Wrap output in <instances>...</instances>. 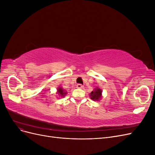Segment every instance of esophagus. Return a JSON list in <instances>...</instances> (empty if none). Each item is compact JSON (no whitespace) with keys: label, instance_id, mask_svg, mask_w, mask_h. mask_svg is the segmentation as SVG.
<instances>
[{"label":"esophagus","instance_id":"obj_1","mask_svg":"<svg viewBox=\"0 0 155 155\" xmlns=\"http://www.w3.org/2000/svg\"><path fill=\"white\" fill-rule=\"evenodd\" d=\"M77 87L78 88H82L83 87V85H81V84H78L77 85Z\"/></svg>","mask_w":155,"mask_h":155}]
</instances>
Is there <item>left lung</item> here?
I'll use <instances>...</instances> for the list:
<instances>
[{
  "instance_id": "8db88e82",
  "label": "left lung",
  "mask_w": 155,
  "mask_h": 155,
  "mask_svg": "<svg viewBox=\"0 0 155 155\" xmlns=\"http://www.w3.org/2000/svg\"><path fill=\"white\" fill-rule=\"evenodd\" d=\"M101 92H101V90L100 88H95V90L92 91L90 94L91 98L94 101L99 100L100 98H101Z\"/></svg>"
}]
</instances>
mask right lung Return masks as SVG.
<instances>
[{
	"label": "right lung",
	"mask_w": 155,
	"mask_h": 155,
	"mask_svg": "<svg viewBox=\"0 0 155 155\" xmlns=\"http://www.w3.org/2000/svg\"><path fill=\"white\" fill-rule=\"evenodd\" d=\"M58 94L59 96H61V97H62V96L63 97V96H64L65 95L67 94V92H65L61 87L58 88Z\"/></svg>",
	"instance_id": "obj_1"
}]
</instances>
